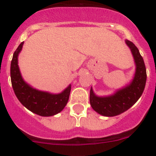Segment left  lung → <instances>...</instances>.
<instances>
[{
  "mask_svg": "<svg viewBox=\"0 0 156 156\" xmlns=\"http://www.w3.org/2000/svg\"><path fill=\"white\" fill-rule=\"evenodd\" d=\"M136 63V73L133 81L129 86L119 90L109 97L95 96L92 89L90 92V103L94 111L105 116H115L126 112L140 98L145 87L147 73L142 56L138 48L131 41H126Z\"/></svg>",
  "mask_w": 156,
  "mask_h": 156,
  "instance_id": "obj_1",
  "label": "left lung"
}]
</instances>
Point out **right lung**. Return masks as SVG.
<instances>
[{
  "mask_svg": "<svg viewBox=\"0 0 156 156\" xmlns=\"http://www.w3.org/2000/svg\"><path fill=\"white\" fill-rule=\"evenodd\" d=\"M22 42L14 52L11 62V81L16 97L29 110L41 115L51 116L58 113L66 105L69 98L71 85L58 94L39 91L24 82L18 66V55L23 48Z\"/></svg>",
  "mask_w": 156,
  "mask_h": 156,
  "instance_id": "add662e5",
  "label": "right lung"
}]
</instances>
